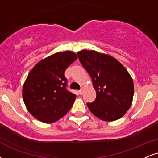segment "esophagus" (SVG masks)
I'll use <instances>...</instances> for the list:
<instances>
[{
	"label": "esophagus",
	"mask_w": 158,
	"mask_h": 158,
	"mask_svg": "<svg viewBox=\"0 0 158 158\" xmlns=\"http://www.w3.org/2000/svg\"><path fill=\"white\" fill-rule=\"evenodd\" d=\"M83 91H84V88H81V90H79V94H80V95H81V94H83Z\"/></svg>",
	"instance_id": "1"
}]
</instances>
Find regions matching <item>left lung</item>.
Here are the masks:
<instances>
[{
    "mask_svg": "<svg viewBox=\"0 0 158 158\" xmlns=\"http://www.w3.org/2000/svg\"><path fill=\"white\" fill-rule=\"evenodd\" d=\"M77 55L97 93L95 100L87 103L90 112L103 121L120 119L134 97L133 80L128 70L114 57L95 50H83Z\"/></svg>",
    "mask_w": 158,
    "mask_h": 158,
    "instance_id": "8db88e82",
    "label": "left lung"
}]
</instances>
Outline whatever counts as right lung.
Masks as SVG:
<instances>
[{
    "instance_id": "obj_1",
    "label": "right lung",
    "mask_w": 158,
    "mask_h": 158,
    "mask_svg": "<svg viewBox=\"0 0 158 158\" xmlns=\"http://www.w3.org/2000/svg\"><path fill=\"white\" fill-rule=\"evenodd\" d=\"M77 59L73 52H59L41 60L30 70L22 95L27 110L36 119L52 123L70 109L77 96L66 89L64 72Z\"/></svg>"
}]
</instances>
